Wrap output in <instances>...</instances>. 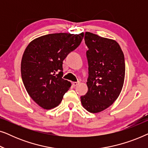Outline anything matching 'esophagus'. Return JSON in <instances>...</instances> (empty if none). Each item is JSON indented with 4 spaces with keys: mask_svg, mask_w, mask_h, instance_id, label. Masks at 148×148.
Segmentation results:
<instances>
[{
    "mask_svg": "<svg viewBox=\"0 0 148 148\" xmlns=\"http://www.w3.org/2000/svg\"><path fill=\"white\" fill-rule=\"evenodd\" d=\"M79 82H73V86H77L79 84Z\"/></svg>",
    "mask_w": 148,
    "mask_h": 148,
    "instance_id": "obj_1",
    "label": "esophagus"
}]
</instances>
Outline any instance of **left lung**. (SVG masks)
Instances as JSON below:
<instances>
[{
  "label": "left lung",
  "instance_id": "8db88e82",
  "mask_svg": "<svg viewBox=\"0 0 148 148\" xmlns=\"http://www.w3.org/2000/svg\"><path fill=\"white\" fill-rule=\"evenodd\" d=\"M84 40L88 48V91L81 96V102L88 112L97 113L112 105L122 90L125 75L124 54L115 40L90 32H86Z\"/></svg>",
  "mask_w": 148,
  "mask_h": 148
}]
</instances>
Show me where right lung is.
Masks as SVG:
<instances>
[{"mask_svg":"<svg viewBox=\"0 0 148 148\" xmlns=\"http://www.w3.org/2000/svg\"><path fill=\"white\" fill-rule=\"evenodd\" d=\"M84 33L51 34L34 40L25 48L21 64V78L28 94L44 109L61 102L71 86L62 79V61L79 46Z\"/></svg>","mask_w":148,"mask_h":148,"instance_id":"1","label":"right lung"}]
</instances>
